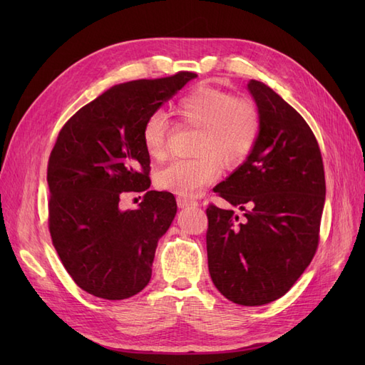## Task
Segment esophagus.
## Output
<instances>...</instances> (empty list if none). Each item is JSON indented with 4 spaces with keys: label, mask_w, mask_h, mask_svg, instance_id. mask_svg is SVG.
<instances>
[{
    "label": "esophagus",
    "mask_w": 365,
    "mask_h": 365,
    "mask_svg": "<svg viewBox=\"0 0 365 365\" xmlns=\"http://www.w3.org/2000/svg\"><path fill=\"white\" fill-rule=\"evenodd\" d=\"M176 202H178V207H181V208L196 207V205H197V201L189 200V197H184V196H178V197H176Z\"/></svg>",
    "instance_id": "esophagus-1"
}]
</instances>
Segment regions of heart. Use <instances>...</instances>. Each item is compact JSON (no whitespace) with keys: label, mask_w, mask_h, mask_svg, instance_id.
<instances>
[{"label":"heart","mask_w":365,"mask_h":365,"mask_svg":"<svg viewBox=\"0 0 365 365\" xmlns=\"http://www.w3.org/2000/svg\"><path fill=\"white\" fill-rule=\"evenodd\" d=\"M180 123L196 129L190 160H175L155 176L158 189L184 197L200 195L217 180L219 163L227 169L244 163L260 134V111L247 96H231L213 86H197L175 105ZM169 121L160 111L148 115L141 141L149 157L163 160L168 152Z\"/></svg>","instance_id":"obj_1"}]
</instances>
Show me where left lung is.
I'll list each match as a JSON object with an SVG mask.
<instances>
[{"label": "left lung", "mask_w": 365, "mask_h": 365, "mask_svg": "<svg viewBox=\"0 0 365 365\" xmlns=\"http://www.w3.org/2000/svg\"><path fill=\"white\" fill-rule=\"evenodd\" d=\"M260 134L247 161L215 187L244 212L207 207L208 271L217 291L242 306L288 292L312 262L324 207L322 152L312 129L269 86L250 81Z\"/></svg>", "instance_id": "1"}]
</instances>
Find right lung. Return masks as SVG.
I'll use <instances>...</instances> for the list:
<instances>
[{"mask_svg": "<svg viewBox=\"0 0 365 365\" xmlns=\"http://www.w3.org/2000/svg\"><path fill=\"white\" fill-rule=\"evenodd\" d=\"M196 73L120 83L81 108L48 158V230L62 264L85 292L123 300L146 288L158 239L176 215L175 196L150 187L141 128ZM145 191L135 210L118 207Z\"/></svg>", "mask_w": 365, "mask_h": 365, "instance_id": "add662e5", "label": "right lung"}]
</instances>
